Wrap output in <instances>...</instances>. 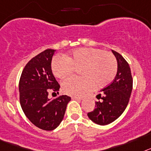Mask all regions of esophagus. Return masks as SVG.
Segmentation results:
<instances>
[{
	"mask_svg": "<svg viewBox=\"0 0 151 151\" xmlns=\"http://www.w3.org/2000/svg\"><path fill=\"white\" fill-rule=\"evenodd\" d=\"M72 99H75V100H82L83 98L82 97H77V96H73Z\"/></svg>",
	"mask_w": 151,
	"mask_h": 151,
	"instance_id": "obj_1",
	"label": "esophagus"
}]
</instances>
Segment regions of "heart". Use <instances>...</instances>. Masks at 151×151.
Segmentation results:
<instances>
[{
    "instance_id": "heart-1",
    "label": "heart",
    "mask_w": 151,
    "mask_h": 151,
    "mask_svg": "<svg viewBox=\"0 0 151 151\" xmlns=\"http://www.w3.org/2000/svg\"><path fill=\"white\" fill-rule=\"evenodd\" d=\"M80 70L82 77H71L61 83L64 93L79 96L93 88L104 87L115 79L118 61L112 53L96 48H81L74 50L70 55L56 56L52 59L54 76L63 79Z\"/></svg>"
}]
</instances>
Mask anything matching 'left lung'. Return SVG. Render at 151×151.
<instances>
[{"instance_id":"1","label":"left lung","mask_w":151,"mask_h":151,"mask_svg":"<svg viewBox=\"0 0 151 151\" xmlns=\"http://www.w3.org/2000/svg\"><path fill=\"white\" fill-rule=\"evenodd\" d=\"M118 61V71L115 79L101 90L97 96L96 108L87 115L96 124L106 125L112 123L123 113L129 102L133 80L128 63L115 51L112 50Z\"/></svg>"}]
</instances>
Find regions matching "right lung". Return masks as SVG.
Here are the masks:
<instances>
[{"label": "right lung", "mask_w": 151, "mask_h": 151, "mask_svg": "<svg viewBox=\"0 0 151 151\" xmlns=\"http://www.w3.org/2000/svg\"><path fill=\"white\" fill-rule=\"evenodd\" d=\"M55 50L46 49L32 58L21 74L19 82V103L31 122L42 130L52 131L62 121L70 97H48L50 92L58 93L59 83L52 71V60Z\"/></svg>", "instance_id": "add662e5"}]
</instances>
